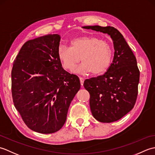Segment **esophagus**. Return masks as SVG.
I'll return each instance as SVG.
<instances>
[{
  "mask_svg": "<svg viewBox=\"0 0 155 155\" xmlns=\"http://www.w3.org/2000/svg\"><path fill=\"white\" fill-rule=\"evenodd\" d=\"M79 79H80V82H81V86H83V83H84V78H82V77H80Z\"/></svg>",
  "mask_w": 155,
  "mask_h": 155,
  "instance_id": "1",
  "label": "esophagus"
}]
</instances>
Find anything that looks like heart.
Listing matches in <instances>:
<instances>
[{"instance_id":"1","label":"heart","mask_w":155,"mask_h":155,"mask_svg":"<svg viewBox=\"0 0 155 155\" xmlns=\"http://www.w3.org/2000/svg\"><path fill=\"white\" fill-rule=\"evenodd\" d=\"M58 58L65 70L72 71L81 61L83 62L75 68L78 73L100 74L110 67L113 58V49L108 42L93 36H83L71 41V48L60 45Z\"/></svg>"}]
</instances>
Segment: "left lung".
I'll list each match as a JSON object with an SVG mask.
<instances>
[{"instance_id":"8db88e82","label":"left lung","mask_w":155,"mask_h":155,"mask_svg":"<svg viewBox=\"0 0 155 155\" xmlns=\"http://www.w3.org/2000/svg\"><path fill=\"white\" fill-rule=\"evenodd\" d=\"M83 28L108 34L113 42V61L107 71L84 82L94 118L101 123H113L132 110L136 103L140 77L137 59L117 28L98 25Z\"/></svg>"}]
</instances>
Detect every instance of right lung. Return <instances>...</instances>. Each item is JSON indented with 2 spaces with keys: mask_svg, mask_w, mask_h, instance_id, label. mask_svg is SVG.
Segmentation results:
<instances>
[{
  "mask_svg": "<svg viewBox=\"0 0 155 155\" xmlns=\"http://www.w3.org/2000/svg\"><path fill=\"white\" fill-rule=\"evenodd\" d=\"M60 41L57 34L29 40L13 62V103L26 125L39 133H54L63 127L81 88L78 77L64 71L58 58Z\"/></svg>",
  "mask_w": 155,
  "mask_h": 155,
  "instance_id": "right-lung-1",
  "label": "right lung"
}]
</instances>
